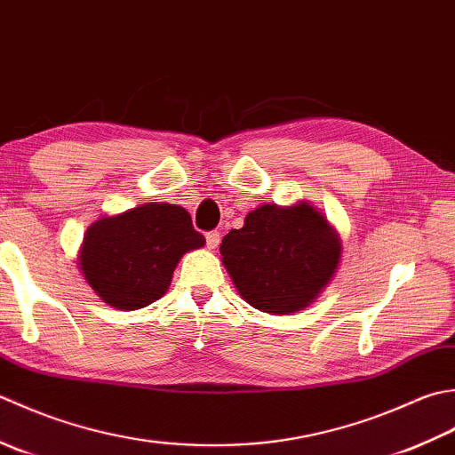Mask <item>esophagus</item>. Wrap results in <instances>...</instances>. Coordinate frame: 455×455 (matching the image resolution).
<instances>
[{"label":"esophagus","mask_w":455,"mask_h":455,"mask_svg":"<svg viewBox=\"0 0 455 455\" xmlns=\"http://www.w3.org/2000/svg\"><path fill=\"white\" fill-rule=\"evenodd\" d=\"M220 239H221L220 231H208L206 234V243L210 249H216L220 245Z\"/></svg>","instance_id":"esophagus-1"}]
</instances>
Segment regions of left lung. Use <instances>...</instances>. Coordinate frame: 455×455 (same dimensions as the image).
<instances>
[{"mask_svg":"<svg viewBox=\"0 0 455 455\" xmlns=\"http://www.w3.org/2000/svg\"><path fill=\"white\" fill-rule=\"evenodd\" d=\"M221 263L247 304L267 314L308 308L341 261L338 231L310 202L261 204L221 239Z\"/></svg>","mask_w":455,"mask_h":455,"instance_id":"obj_1","label":"left lung"}]
</instances>
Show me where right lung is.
Here are the masks:
<instances>
[{
	"instance_id": "1",
	"label": "right lung",
	"mask_w": 455,
	"mask_h": 455,
	"mask_svg": "<svg viewBox=\"0 0 455 455\" xmlns=\"http://www.w3.org/2000/svg\"><path fill=\"white\" fill-rule=\"evenodd\" d=\"M206 243L182 206L149 202L92 224L78 265L100 300L117 310H139L171 286L184 253Z\"/></svg>"
}]
</instances>
